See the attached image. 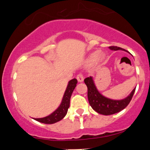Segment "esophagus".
I'll use <instances>...</instances> for the list:
<instances>
[{"mask_svg":"<svg viewBox=\"0 0 150 150\" xmlns=\"http://www.w3.org/2000/svg\"><path fill=\"white\" fill-rule=\"evenodd\" d=\"M76 79L78 80V81H79V83H81V82H83V80H84V77H83V74H78L77 76H76Z\"/></svg>","mask_w":150,"mask_h":150,"instance_id":"esophagus-1","label":"esophagus"}]
</instances>
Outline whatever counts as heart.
I'll return each instance as SVG.
<instances>
[{"label": "heart", "instance_id": "obj_1", "mask_svg": "<svg viewBox=\"0 0 150 150\" xmlns=\"http://www.w3.org/2000/svg\"><path fill=\"white\" fill-rule=\"evenodd\" d=\"M100 54H101V52H100V51H99V50H97V51H95V52H93L92 54H90L89 58L87 59V63H88V64H90V65H92V64H94V63H96L98 60H99V58H100V59H102L104 58L103 56H102V55L100 56Z\"/></svg>", "mask_w": 150, "mask_h": 150}]
</instances>
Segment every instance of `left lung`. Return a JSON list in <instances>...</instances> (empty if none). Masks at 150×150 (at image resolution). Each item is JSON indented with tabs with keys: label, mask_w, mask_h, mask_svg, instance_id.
Instances as JSON below:
<instances>
[{
	"label": "left lung",
	"mask_w": 150,
	"mask_h": 150,
	"mask_svg": "<svg viewBox=\"0 0 150 150\" xmlns=\"http://www.w3.org/2000/svg\"><path fill=\"white\" fill-rule=\"evenodd\" d=\"M108 48L110 50L114 51L120 50L126 51L124 49L117 46H110ZM84 81L88 89L87 96L90 106L95 111L104 115H110L117 113L124 109L130 103L136 89V87H135L131 91L130 95H128L124 99L112 100L105 97L100 93L96 87L92 76L86 78Z\"/></svg>",
	"instance_id": "obj_1"
}]
</instances>
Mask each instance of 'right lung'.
I'll return each instance as SVG.
<instances>
[{
	"label": "right lung",
	"mask_w": 150,
	"mask_h": 150,
	"mask_svg": "<svg viewBox=\"0 0 150 150\" xmlns=\"http://www.w3.org/2000/svg\"><path fill=\"white\" fill-rule=\"evenodd\" d=\"M77 83L78 81L76 79H71V81L68 82L61 103L54 112L49 115L48 116L45 117L34 118V120L38 121V122L43 123V124H54V123L58 122L62 120L66 115L67 110L69 107V104H70L71 96L75 89Z\"/></svg>",
	"instance_id": "obj_1"
}]
</instances>
